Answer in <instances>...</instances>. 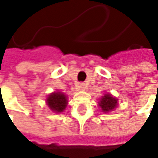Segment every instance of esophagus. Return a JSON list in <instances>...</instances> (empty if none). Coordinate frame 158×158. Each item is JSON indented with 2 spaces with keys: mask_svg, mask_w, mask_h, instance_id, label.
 Masks as SVG:
<instances>
[{
  "mask_svg": "<svg viewBox=\"0 0 158 158\" xmlns=\"http://www.w3.org/2000/svg\"><path fill=\"white\" fill-rule=\"evenodd\" d=\"M76 87L78 90H83V89H85L87 88V85H86V83L80 82V83H77V84H76Z\"/></svg>",
  "mask_w": 158,
  "mask_h": 158,
  "instance_id": "esophagus-1",
  "label": "esophagus"
}]
</instances>
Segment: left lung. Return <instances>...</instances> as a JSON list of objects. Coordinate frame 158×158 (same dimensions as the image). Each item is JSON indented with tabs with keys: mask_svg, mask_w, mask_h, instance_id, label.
I'll use <instances>...</instances> for the list:
<instances>
[{
	"mask_svg": "<svg viewBox=\"0 0 158 158\" xmlns=\"http://www.w3.org/2000/svg\"><path fill=\"white\" fill-rule=\"evenodd\" d=\"M98 105L103 112H112L118 106V99L112 97V95L107 93L101 98L100 101L98 102Z\"/></svg>",
	"mask_w": 158,
	"mask_h": 158,
	"instance_id": "left-lung-1",
	"label": "left lung"
}]
</instances>
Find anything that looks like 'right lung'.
I'll list each match as a JSON object with an SVG mask.
<instances>
[{
  "label": "right lung",
  "instance_id": "right-lung-1",
  "mask_svg": "<svg viewBox=\"0 0 158 158\" xmlns=\"http://www.w3.org/2000/svg\"><path fill=\"white\" fill-rule=\"evenodd\" d=\"M46 103L48 107L52 110V112H62L66 109L67 105H68V98L67 96L60 92H52L46 98Z\"/></svg>",
  "mask_w": 158,
  "mask_h": 158
}]
</instances>
